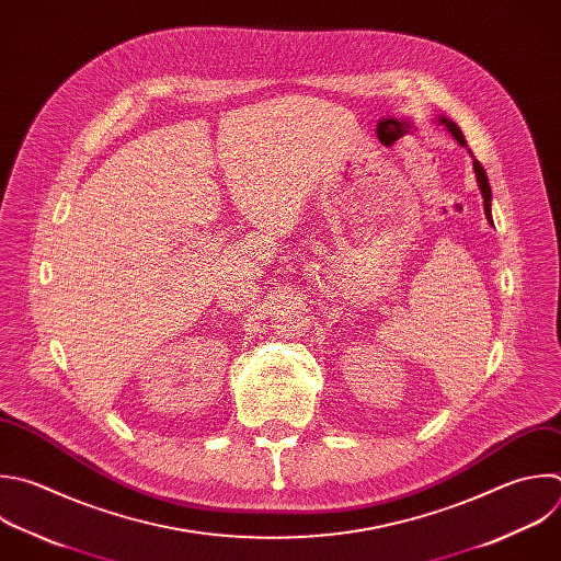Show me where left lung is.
I'll use <instances>...</instances> for the list:
<instances>
[{
	"mask_svg": "<svg viewBox=\"0 0 561 561\" xmlns=\"http://www.w3.org/2000/svg\"><path fill=\"white\" fill-rule=\"evenodd\" d=\"M436 123L438 125H445L447 127V131L462 145V147H467V140H465V136H462V131H460V127L451 121V118H447V116H438L436 118ZM471 153V151H469ZM473 171H476V180H478V186H480V194H482V198H484V216H486V220L493 225V220H491V184H489V178H486V171H484V167L473 158Z\"/></svg>",
	"mask_w": 561,
	"mask_h": 561,
	"instance_id": "1",
	"label": "left lung"
}]
</instances>
